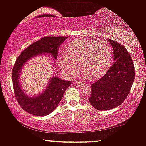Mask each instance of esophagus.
<instances>
[{"label": "esophagus", "mask_w": 146, "mask_h": 146, "mask_svg": "<svg viewBox=\"0 0 146 146\" xmlns=\"http://www.w3.org/2000/svg\"><path fill=\"white\" fill-rule=\"evenodd\" d=\"M76 84H77V86H80L84 85V82H81V81H76Z\"/></svg>", "instance_id": "obj_1"}]
</instances>
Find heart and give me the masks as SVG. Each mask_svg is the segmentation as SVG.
I'll return each mask as SVG.
<instances>
[{
  "mask_svg": "<svg viewBox=\"0 0 146 146\" xmlns=\"http://www.w3.org/2000/svg\"><path fill=\"white\" fill-rule=\"evenodd\" d=\"M66 54L59 56V64L66 75L73 77L81 69L91 79L103 76L111 65V48L104 41L75 39L66 45Z\"/></svg>",
  "mask_w": 146,
  "mask_h": 146,
  "instance_id": "1",
  "label": "heart"
}]
</instances>
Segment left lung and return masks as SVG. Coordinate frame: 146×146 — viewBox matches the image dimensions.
Listing matches in <instances>:
<instances>
[{
  "label": "left lung",
  "mask_w": 146,
  "mask_h": 146,
  "mask_svg": "<svg viewBox=\"0 0 146 146\" xmlns=\"http://www.w3.org/2000/svg\"><path fill=\"white\" fill-rule=\"evenodd\" d=\"M113 47L115 62L101 78L92 84L90 104L100 111L122 104L129 95L135 80L133 60L123 45L108 39Z\"/></svg>",
  "instance_id": "8db88e82"
}]
</instances>
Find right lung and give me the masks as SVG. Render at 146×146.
<instances>
[{
	"instance_id": "obj_1",
	"label": "right lung",
	"mask_w": 146,
	"mask_h": 146,
	"mask_svg": "<svg viewBox=\"0 0 146 146\" xmlns=\"http://www.w3.org/2000/svg\"><path fill=\"white\" fill-rule=\"evenodd\" d=\"M66 38L67 36L41 38L22 51L15 60L11 75L14 93L17 103L28 113L37 116H44L52 113L59 104L66 89L71 86L72 82L53 77L44 92L36 97H31L24 94L20 87L19 77L21 68L30 58L39 54H51L54 58L56 59L58 47Z\"/></svg>"
}]
</instances>
